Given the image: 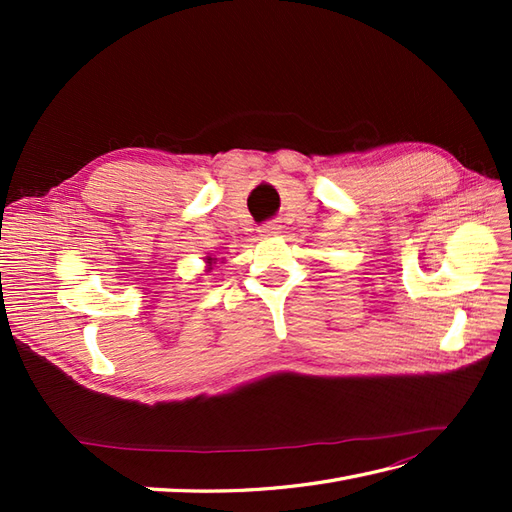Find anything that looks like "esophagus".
<instances>
[{
    "label": "esophagus",
    "instance_id": "34e87169",
    "mask_svg": "<svg viewBox=\"0 0 512 512\" xmlns=\"http://www.w3.org/2000/svg\"><path fill=\"white\" fill-rule=\"evenodd\" d=\"M259 233H262L264 237L277 235V233H279V224H275V222H268V224H264L262 228H259Z\"/></svg>",
    "mask_w": 512,
    "mask_h": 512
}]
</instances>
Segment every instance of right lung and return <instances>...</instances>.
Instances as JSON below:
<instances>
[{"instance_id":"obj_1","label":"right lung","mask_w":512,"mask_h":512,"mask_svg":"<svg viewBox=\"0 0 512 512\" xmlns=\"http://www.w3.org/2000/svg\"><path fill=\"white\" fill-rule=\"evenodd\" d=\"M206 264H213V257H206Z\"/></svg>"}]
</instances>
